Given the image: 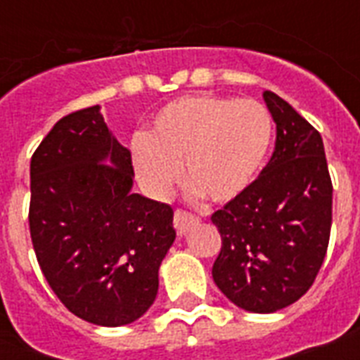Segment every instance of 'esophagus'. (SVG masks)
<instances>
[{
  "label": "esophagus",
  "mask_w": 360,
  "mask_h": 360,
  "mask_svg": "<svg viewBox=\"0 0 360 360\" xmlns=\"http://www.w3.org/2000/svg\"><path fill=\"white\" fill-rule=\"evenodd\" d=\"M200 222V219H198L196 214H192L188 213V211H183V209H177L174 214V226H175V230H177V233L179 236H183L191 226L198 224Z\"/></svg>",
  "instance_id": "1"
}]
</instances>
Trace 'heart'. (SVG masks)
I'll list each match as a JSON object with an SVG mask.
<instances>
[{
  "label": "heart",
  "mask_w": 360,
  "mask_h": 360,
  "mask_svg": "<svg viewBox=\"0 0 360 360\" xmlns=\"http://www.w3.org/2000/svg\"><path fill=\"white\" fill-rule=\"evenodd\" d=\"M273 117L252 98L186 95L153 117L147 136L132 140V166L147 191L164 196L181 175L194 192L224 203L248 188L271 149Z\"/></svg>",
  "instance_id": "1"
}]
</instances>
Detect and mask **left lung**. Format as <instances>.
<instances>
[{"label": "left lung", "instance_id": "obj_1", "mask_svg": "<svg viewBox=\"0 0 360 360\" xmlns=\"http://www.w3.org/2000/svg\"><path fill=\"white\" fill-rule=\"evenodd\" d=\"M263 98L276 123L267 166L243 194L211 214L222 248L219 290L243 310L276 312L318 276L333 224V181L318 130L276 93Z\"/></svg>", "mask_w": 360, "mask_h": 360}]
</instances>
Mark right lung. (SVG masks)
Returning <instances> with one entry per match:
<instances>
[{"instance_id":"obj_1","label":"right lung","mask_w":360,"mask_h":360,"mask_svg":"<svg viewBox=\"0 0 360 360\" xmlns=\"http://www.w3.org/2000/svg\"><path fill=\"white\" fill-rule=\"evenodd\" d=\"M30 175L31 243L59 301L103 327L141 318L175 240L174 209L130 192V151L98 106L53 124L31 157Z\"/></svg>"}]
</instances>
